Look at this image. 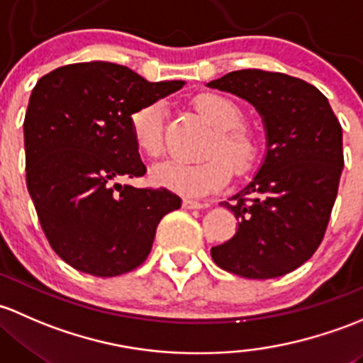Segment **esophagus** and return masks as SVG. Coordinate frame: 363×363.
Masks as SVG:
<instances>
[{
    "instance_id": "esophagus-1",
    "label": "esophagus",
    "mask_w": 363,
    "mask_h": 363,
    "mask_svg": "<svg viewBox=\"0 0 363 363\" xmlns=\"http://www.w3.org/2000/svg\"><path fill=\"white\" fill-rule=\"evenodd\" d=\"M183 208L185 209H203V208H206V204L199 203V201H194V199H183Z\"/></svg>"
}]
</instances>
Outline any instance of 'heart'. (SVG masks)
I'll list each match as a JSON object with an SVG mask.
<instances>
[{
    "label": "heart",
    "mask_w": 363,
    "mask_h": 363,
    "mask_svg": "<svg viewBox=\"0 0 363 363\" xmlns=\"http://www.w3.org/2000/svg\"><path fill=\"white\" fill-rule=\"evenodd\" d=\"M196 108L215 127V136L209 140L199 162L166 160L152 169V180L157 185L180 192L183 196H208L222 189L233 177L246 174L255 167L262 150L260 138L252 127L245 125V111L234 99L216 92L197 96ZM162 101L143 104L130 115V134L141 154L159 157L164 150Z\"/></svg>",
    "instance_id": "b5f03b06"
}]
</instances>
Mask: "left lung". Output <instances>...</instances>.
Segmentation results:
<instances>
[{
	"mask_svg": "<svg viewBox=\"0 0 363 363\" xmlns=\"http://www.w3.org/2000/svg\"><path fill=\"white\" fill-rule=\"evenodd\" d=\"M208 87L250 101L267 130L257 177L222 203L239 227L233 239L213 246V260L250 279L289 274L323 241L345 166L342 127L318 89L290 74L239 69Z\"/></svg>",
	"mask_w": 363,
	"mask_h": 363,
	"instance_id": "left-lung-1",
	"label": "left lung"
}]
</instances>
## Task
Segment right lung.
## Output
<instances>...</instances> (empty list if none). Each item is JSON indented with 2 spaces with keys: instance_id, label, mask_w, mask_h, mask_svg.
I'll return each instance as SVG.
<instances>
[{
  "instance_id": "obj_1",
  "label": "right lung",
  "mask_w": 363,
  "mask_h": 363,
  "mask_svg": "<svg viewBox=\"0 0 363 363\" xmlns=\"http://www.w3.org/2000/svg\"><path fill=\"white\" fill-rule=\"evenodd\" d=\"M185 82H148L113 62L61 66L38 80L24 118L26 182L52 250L87 274H125L147 260L164 215L182 206L167 189L117 180L147 167L130 115Z\"/></svg>"
}]
</instances>
